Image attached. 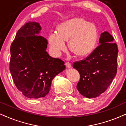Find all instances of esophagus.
Segmentation results:
<instances>
[{
  "instance_id": "34e87169",
  "label": "esophagus",
  "mask_w": 126,
  "mask_h": 126,
  "mask_svg": "<svg viewBox=\"0 0 126 126\" xmlns=\"http://www.w3.org/2000/svg\"><path fill=\"white\" fill-rule=\"evenodd\" d=\"M65 64H66V66L67 67V68H70L71 67V63H70V62H66V63H65Z\"/></svg>"
}]
</instances>
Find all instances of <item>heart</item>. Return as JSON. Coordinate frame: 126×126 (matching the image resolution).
<instances>
[{
    "mask_svg": "<svg viewBox=\"0 0 126 126\" xmlns=\"http://www.w3.org/2000/svg\"><path fill=\"white\" fill-rule=\"evenodd\" d=\"M98 38L96 26L82 18H74L62 23L58 27V33L49 36V42L52 50L60 54L66 49L65 41H68L71 52L78 56H87L94 50Z\"/></svg>",
    "mask_w": 126,
    "mask_h": 126,
    "instance_id": "b5f03b06",
    "label": "heart"
}]
</instances>
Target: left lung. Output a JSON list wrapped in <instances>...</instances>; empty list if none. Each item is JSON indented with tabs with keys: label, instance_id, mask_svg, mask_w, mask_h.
Returning a JSON list of instances; mask_svg holds the SVG:
<instances>
[{
	"label": "left lung",
	"instance_id": "8db88e82",
	"mask_svg": "<svg viewBox=\"0 0 126 126\" xmlns=\"http://www.w3.org/2000/svg\"><path fill=\"white\" fill-rule=\"evenodd\" d=\"M113 41L108 31L101 33L98 47L85 60L75 62L73 65L80 74L77 90L86 98L99 96L107 90L116 76L118 48Z\"/></svg>",
	"mask_w": 126,
	"mask_h": 126
}]
</instances>
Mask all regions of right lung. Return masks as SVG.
Instances as JSON below:
<instances>
[{
  "mask_svg": "<svg viewBox=\"0 0 126 126\" xmlns=\"http://www.w3.org/2000/svg\"><path fill=\"white\" fill-rule=\"evenodd\" d=\"M42 27L28 22L17 31L10 47V71L17 89L28 98L48 94L52 81L66 68L64 62L46 51L47 41L39 35Z\"/></svg>",
  "mask_w": 126,
  "mask_h": 126,
  "instance_id": "add662e5",
  "label": "right lung"
}]
</instances>
